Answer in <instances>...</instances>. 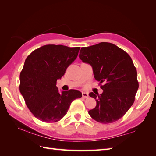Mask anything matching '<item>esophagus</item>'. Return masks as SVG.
<instances>
[{
    "mask_svg": "<svg viewBox=\"0 0 156 156\" xmlns=\"http://www.w3.org/2000/svg\"><path fill=\"white\" fill-rule=\"evenodd\" d=\"M82 97H83L84 98H88V94L87 93V92H82Z\"/></svg>",
    "mask_w": 156,
    "mask_h": 156,
    "instance_id": "1",
    "label": "esophagus"
}]
</instances>
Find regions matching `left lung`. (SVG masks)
I'll return each instance as SVG.
<instances>
[{"mask_svg": "<svg viewBox=\"0 0 156 156\" xmlns=\"http://www.w3.org/2000/svg\"><path fill=\"white\" fill-rule=\"evenodd\" d=\"M79 58L90 64L102 93H89L97 106L88 111L101 123H110L121 118L133 104L139 88L137 70L127 53L111 43L101 42L82 48Z\"/></svg>", "mask_w": 156, "mask_h": 156, "instance_id": "8db88e82", "label": "left lung"}]
</instances>
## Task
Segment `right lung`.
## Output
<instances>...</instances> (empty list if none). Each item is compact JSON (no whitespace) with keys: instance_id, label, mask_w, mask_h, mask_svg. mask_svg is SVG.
Listing matches in <instances>:
<instances>
[{"instance_id":"right-lung-1","label":"right lung","mask_w":156,"mask_h":156,"mask_svg":"<svg viewBox=\"0 0 156 156\" xmlns=\"http://www.w3.org/2000/svg\"><path fill=\"white\" fill-rule=\"evenodd\" d=\"M80 47L46 45L27 56L20 74L19 90L35 117L45 122H57L64 117L72 102L82 97L71 89L59 92L56 82L77 58Z\"/></svg>"}]
</instances>
